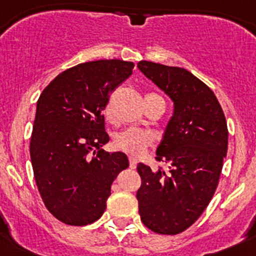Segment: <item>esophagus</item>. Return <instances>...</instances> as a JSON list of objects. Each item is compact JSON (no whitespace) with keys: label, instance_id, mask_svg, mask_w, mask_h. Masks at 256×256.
Instances as JSON below:
<instances>
[{"label":"esophagus","instance_id":"1","mask_svg":"<svg viewBox=\"0 0 256 256\" xmlns=\"http://www.w3.org/2000/svg\"><path fill=\"white\" fill-rule=\"evenodd\" d=\"M137 160L134 159V158H130V169H136V166H137Z\"/></svg>","mask_w":256,"mask_h":256}]
</instances>
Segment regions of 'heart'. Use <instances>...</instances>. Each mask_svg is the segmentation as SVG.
Here are the masks:
<instances>
[{
    "label": "heart",
    "mask_w": 256,
    "mask_h": 256,
    "mask_svg": "<svg viewBox=\"0 0 256 256\" xmlns=\"http://www.w3.org/2000/svg\"><path fill=\"white\" fill-rule=\"evenodd\" d=\"M106 116H112L110 108H106ZM152 136L148 132H144L136 128H128L122 132L116 133L112 140V144L116 150H120L130 155H142L152 144Z\"/></svg>",
    "instance_id": "obj_1"
}]
</instances>
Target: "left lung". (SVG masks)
Instances as JSON below:
<instances>
[{
    "label": "left lung",
    "mask_w": 256,
    "mask_h": 256,
    "mask_svg": "<svg viewBox=\"0 0 256 256\" xmlns=\"http://www.w3.org/2000/svg\"><path fill=\"white\" fill-rule=\"evenodd\" d=\"M138 69L170 97L174 112L156 151L169 170L137 166L141 220L159 234L191 227L209 205L227 154L228 128L214 92L188 70L140 61Z\"/></svg>",
    "instance_id": "left-lung-1"
}]
</instances>
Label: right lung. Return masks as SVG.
Wrapping results in <instances>:
<instances>
[{"mask_svg":"<svg viewBox=\"0 0 256 256\" xmlns=\"http://www.w3.org/2000/svg\"><path fill=\"white\" fill-rule=\"evenodd\" d=\"M134 64L97 60L58 74L40 94L30 137V160L47 210L69 226H87L106 209L112 180L128 168L108 142L102 112Z\"/></svg>","mask_w":256,"mask_h":256,"instance_id":"obj_1","label":"right lung"}]
</instances>
